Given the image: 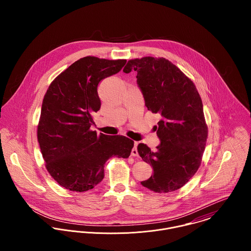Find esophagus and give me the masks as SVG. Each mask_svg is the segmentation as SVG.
Listing matches in <instances>:
<instances>
[{"label":"esophagus","mask_w":251,"mask_h":251,"mask_svg":"<svg viewBox=\"0 0 251 251\" xmlns=\"http://www.w3.org/2000/svg\"><path fill=\"white\" fill-rule=\"evenodd\" d=\"M137 145H138V143H137V142H135V143H134V147H133V149L131 150V155H132V156H137V155H138Z\"/></svg>","instance_id":"1"}]
</instances>
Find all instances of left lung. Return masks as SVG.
I'll list each match as a JSON object with an SVG mask.
<instances>
[{
    "mask_svg": "<svg viewBox=\"0 0 251 251\" xmlns=\"http://www.w3.org/2000/svg\"><path fill=\"white\" fill-rule=\"evenodd\" d=\"M137 72L145 105L160 117L153 127L160 144L152 151L137 147L153 174L141 184L158 193L175 191L197 172L208 138L203 103L194 83L164 58L129 60L124 72Z\"/></svg>",
    "mask_w": 251,
    "mask_h": 251,
    "instance_id": "left-lung-1",
    "label": "left lung"
}]
</instances>
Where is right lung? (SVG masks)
Segmentation results:
<instances>
[{
    "label": "right lung",
    "instance_id": "1",
    "mask_svg": "<svg viewBox=\"0 0 251 251\" xmlns=\"http://www.w3.org/2000/svg\"><path fill=\"white\" fill-rule=\"evenodd\" d=\"M126 63L84 57L58 75L44 96L37 140L47 171L71 191L94 188L104 178L110 157L130 155L134 142L129 138L91 130L92 115L101 105L100 82L118 73Z\"/></svg>",
    "mask_w": 251,
    "mask_h": 251
}]
</instances>
